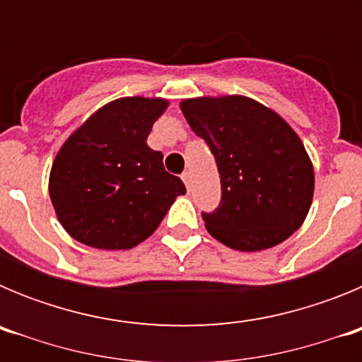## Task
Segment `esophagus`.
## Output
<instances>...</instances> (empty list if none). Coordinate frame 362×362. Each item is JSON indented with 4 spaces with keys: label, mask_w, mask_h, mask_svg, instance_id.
Segmentation results:
<instances>
[{
    "label": "esophagus",
    "mask_w": 362,
    "mask_h": 362,
    "mask_svg": "<svg viewBox=\"0 0 362 362\" xmlns=\"http://www.w3.org/2000/svg\"><path fill=\"white\" fill-rule=\"evenodd\" d=\"M181 179H183V183L185 185H187V188H188V190H190V172H185V174L183 175H181Z\"/></svg>",
    "instance_id": "34e87169"
}]
</instances>
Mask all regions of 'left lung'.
<instances>
[{
  "label": "left lung",
  "instance_id": "1",
  "mask_svg": "<svg viewBox=\"0 0 362 362\" xmlns=\"http://www.w3.org/2000/svg\"><path fill=\"white\" fill-rule=\"evenodd\" d=\"M179 107L219 170L221 203L203 214L210 235L239 252L267 250L288 239L308 216L315 183L296 130L246 95H203Z\"/></svg>",
  "mask_w": 362,
  "mask_h": 362
}]
</instances>
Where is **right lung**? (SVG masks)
Returning a JSON list of instances; mask_svg holds the SVG:
<instances>
[{
  "instance_id": "right-lung-1",
  "label": "right lung",
  "mask_w": 362,
  "mask_h": 362,
  "mask_svg": "<svg viewBox=\"0 0 362 362\" xmlns=\"http://www.w3.org/2000/svg\"><path fill=\"white\" fill-rule=\"evenodd\" d=\"M168 101L119 98L95 110L63 143L49 194L63 228L99 250H129L148 239L183 181L168 174L163 153L146 145Z\"/></svg>"
}]
</instances>
